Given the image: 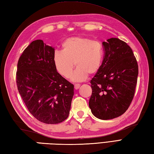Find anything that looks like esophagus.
<instances>
[{"label": "esophagus", "mask_w": 154, "mask_h": 154, "mask_svg": "<svg viewBox=\"0 0 154 154\" xmlns=\"http://www.w3.org/2000/svg\"><path fill=\"white\" fill-rule=\"evenodd\" d=\"M80 85L79 84H75L74 85V87H75V89H79V87H80Z\"/></svg>", "instance_id": "esophagus-1"}]
</instances>
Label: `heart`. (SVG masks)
Listing matches in <instances>:
<instances>
[{
  "mask_svg": "<svg viewBox=\"0 0 154 154\" xmlns=\"http://www.w3.org/2000/svg\"><path fill=\"white\" fill-rule=\"evenodd\" d=\"M61 51H56L53 57L55 67L62 76L69 77L75 64L77 67L71 79L83 81L89 74L99 71L102 63L104 50L100 42L83 37H72L61 45Z\"/></svg>",
  "mask_w": 154,
  "mask_h": 154,
  "instance_id": "b5f03b06",
  "label": "heart"
}]
</instances>
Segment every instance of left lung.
Masks as SVG:
<instances>
[{
  "label": "left lung",
  "instance_id": "1",
  "mask_svg": "<svg viewBox=\"0 0 154 154\" xmlns=\"http://www.w3.org/2000/svg\"><path fill=\"white\" fill-rule=\"evenodd\" d=\"M103 45V63L91 81L92 95L89 105L94 116L109 120L128 109L135 93L138 65L126 42L112 38Z\"/></svg>",
  "mask_w": 154,
  "mask_h": 154
}]
</instances>
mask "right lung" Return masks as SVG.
<instances>
[{
	"instance_id": "1",
	"label": "right lung",
	"mask_w": 154,
	"mask_h": 154,
	"mask_svg": "<svg viewBox=\"0 0 154 154\" xmlns=\"http://www.w3.org/2000/svg\"><path fill=\"white\" fill-rule=\"evenodd\" d=\"M54 54L42 40L33 41L20 57L16 71L18 92L29 112L49 124L67 119L74 94L73 85L55 67Z\"/></svg>"
}]
</instances>
